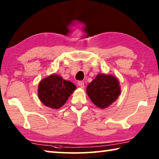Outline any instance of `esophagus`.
I'll return each mask as SVG.
<instances>
[{"mask_svg": "<svg viewBox=\"0 0 159 159\" xmlns=\"http://www.w3.org/2000/svg\"><path fill=\"white\" fill-rule=\"evenodd\" d=\"M77 84L80 88H84V83L83 81H78Z\"/></svg>", "mask_w": 159, "mask_h": 159, "instance_id": "obj_1", "label": "esophagus"}]
</instances>
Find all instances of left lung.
I'll use <instances>...</instances> for the list:
<instances>
[{"instance_id":"left-lung-1","label":"left lung","mask_w":159,"mask_h":159,"mask_svg":"<svg viewBox=\"0 0 159 159\" xmlns=\"http://www.w3.org/2000/svg\"><path fill=\"white\" fill-rule=\"evenodd\" d=\"M87 93L97 107L104 109L117 99L121 90L115 77L98 74L87 86Z\"/></svg>"}]
</instances>
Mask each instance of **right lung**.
<instances>
[{
	"label": "right lung",
	"instance_id": "right-lung-1",
	"mask_svg": "<svg viewBox=\"0 0 159 159\" xmlns=\"http://www.w3.org/2000/svg\"><path fill=\"white\" fill-rule=\"evenodd\" d=\"M75 89L72 82L58 75H51L39 84L38 97L44 105L58 109L65 104Z\"/></svg>",
	"mask_w": 159,
	"mask_h": 159
}]
</instances>
